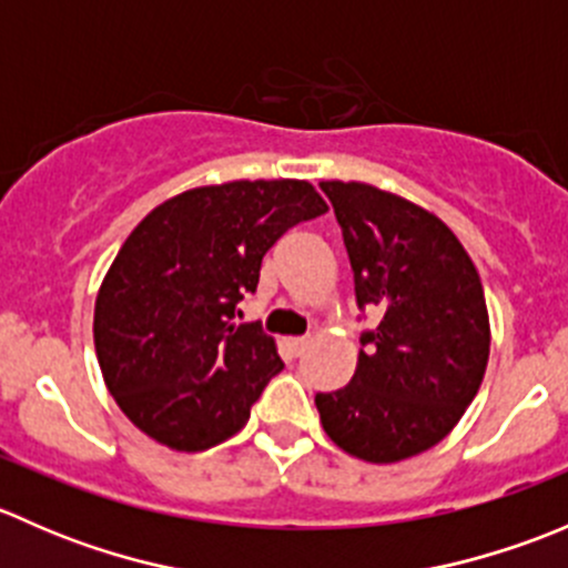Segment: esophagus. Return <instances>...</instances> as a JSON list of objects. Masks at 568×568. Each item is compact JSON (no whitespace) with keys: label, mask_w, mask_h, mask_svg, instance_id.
Segmentation results:
<instances>
[{"label":"esophagus","mask_w":568,"mask_h":568,"mask_svg":"<svg viewBox=\"0 0 568 568\" xmlns=\"http://www.w3.org/2000/svg\"><path fill=\"white\" fill-rule=\"evenodd\" d=\"M307 346H311V337H288V348H291V354H294V357L305 354Z\"/></svg>","instance_id":"1"}]
</instances>
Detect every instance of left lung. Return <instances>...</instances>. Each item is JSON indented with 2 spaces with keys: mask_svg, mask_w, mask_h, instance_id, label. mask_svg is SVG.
I'll list each match as a JSON object with an SVG mask.
<instances>
[{
  "mask_svg": "<svg viewBox=\"0 0 568 568\" xmlns=\"http://www.w3.org/2000/svg\"><path fill=\"white\" fill-rule=\"evenodd\" d=\"M343 231L359 307H376L357 371L318 393L326 437L354 459L395 464L443 443L489 363V311L473 257L423 205L359 181H321Z\"/></svg>",
  "mask_w": 568,
  "mask_h": 568,
  "instance_id": "8db88e82",
  "label": "left lung"
}]
</instances>
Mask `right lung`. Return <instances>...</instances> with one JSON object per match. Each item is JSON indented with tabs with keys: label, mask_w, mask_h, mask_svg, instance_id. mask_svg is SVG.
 <instances>
[{
	"label": "right lung",
	"mask_w": 568,
	"mask_h": 568,
	"mask_svg": "<svg viewBox=\"0 0 568 568\" xmlns=\"http://www.w3.org/2000/svg\"><path fill=\"white\" fill-rule=\"evenodd\" d=\"M324 211L307 181H227L164 200L129 233L95 296L93 341L106 390L142 434L197 454L247 426L283 359L233 313L266 250Z\"/></svg>",
	"instance_id": "1"
}]
</instances>
